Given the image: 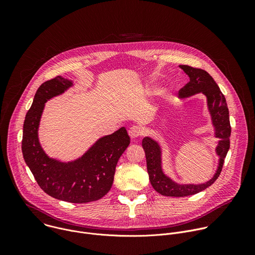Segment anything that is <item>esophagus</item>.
I'll return each instance as SVG.
<instances>
[{"mask_svg":"<svg viewBox=\"0 0 255 255\" xmlns=\"http://www.w3.org/2000/svg\"><path fill=\"white\" fill-rule=\"evenodd\" d=\"M128 133H129V136L132 139H135V138H138L139 136H141L143 134V128L140 127V126H132L129 129Z\"/></svg>","mask_w":255,"mask_h":255,"instance_id":"1","label":"esophagus"}]
</instances>
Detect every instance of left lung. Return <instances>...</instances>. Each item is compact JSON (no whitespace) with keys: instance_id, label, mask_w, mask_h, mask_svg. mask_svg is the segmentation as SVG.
<instances>
[{"instance_id":"8db88e82","label":"left lung","mask_w":255,"mask_h":255,"mask_svg":"<svg viewBox=\"0 0 255 255\" xmlns=\"http://www.w3.org/2000/svg\"><path fill=\"white\" fill-rule=\"evenodd\" d=\"M190 82L178 92V99H187L197 94L205 95L207 108L214 127V136L219 138L215 147V153L219 157L214 175L205 183L201 184H179L164 173L162 167V148L160 144L151 137H144L142 147L146 156L147 171L150 184L153 189L166 197H187L198 194L213 185L219 177L224 159L230 148L231 126L229 110L224 95L220 91L214 79L204 69L195 68L189 65H179Z\"/></svg>"}]
</instances>
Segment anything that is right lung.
Listing matches in <instances>:
<instances>
[{"label":"right lung","instance_id":"obj_1","mask_svg":"<svg viewBox=\"0 0 255 255\" xmlns=\"http://www.w3.org/2000/svg\"><path fill=\"white\" fill-rule=\"evenodd\" d=\"M74 82L60 76L43 83L36 92L23 126V157L39 187L49 196L69 202L98 201L110 191L117 162L130 144L125 127L99 138L80 157L61 161L42 148L38 130L45 103L62 95Z\"/></svg>","mask_w":255,"mask_h":255}]
</instances>
